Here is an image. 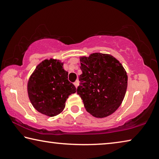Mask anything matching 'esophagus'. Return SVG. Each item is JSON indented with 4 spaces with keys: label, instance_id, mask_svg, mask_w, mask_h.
Wrapping results in <instances>:
<instances>
[{
    "label": "esophagus",
    "instance_id": "obj_1",
    "mask_svg": "<svg viewBox=\"0 0 159 159\" xmlns=\"http://www.w3.org/2000/svg\"><path fill=\"white\" fill-rule=\"evenodd\" d=\"M74 85L77 88L78 86H79V80H76V81H75V82L74 83Z\"/></svg>",
    "mask_w": 159,
    "mask_h": 159
}]
</instances>
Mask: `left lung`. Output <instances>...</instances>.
Returning <instances> with one entry per match:
<instances>
[{
  "label": "left lung",
  "mask_w": 159,
  "mask_h": 159,
  "mask_svg": "<svg viewBox=\"0 0 159 159\" xmlns=\"http://www.w3.org/2000/svg\"><path fill=\"white\" fill-rule=\"evenodd\" d=\"M80 85L77 94L88 113L104 118L117 110L124 99L128 76L119 61L108 54L80 57Z\"/></svg>",
  "instance_id": "1"
}]
</instances>
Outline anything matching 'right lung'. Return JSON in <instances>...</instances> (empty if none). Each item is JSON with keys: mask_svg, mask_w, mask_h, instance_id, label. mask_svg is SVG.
I'll list each match as a JSON object with an SVG mask.
<instances>
[{"mask_svg": "<svg viewBox=\"0 0 159 159\" xmlns=\"http://www.w3.org/2000/svg\"><path fill=\"white\" fill-rule=\"evenodd\" d=\"M28 95L38 111L55 116L63 111L69 96L76 92L60 60H45L36 66L27 84Z\"/></svg>", "mask_w": 159, "mask_h": 159, "instance_id": "right-lung-1", "label": "right lung"}]
</instances>
